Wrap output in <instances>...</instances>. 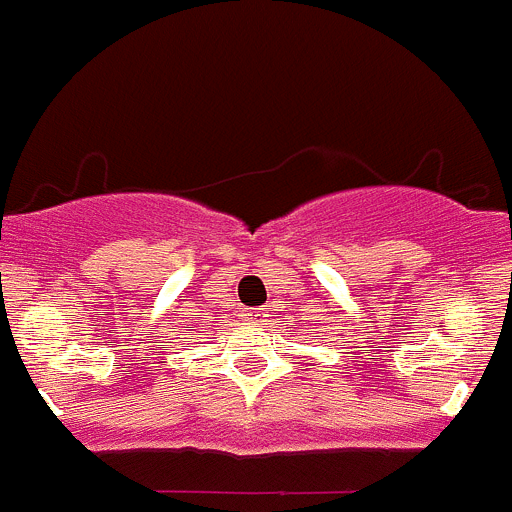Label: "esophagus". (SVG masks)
I'll return each mask as SVG.
<instances>
[{
  "mask_svg": "<svg viewBox=\"0 0 512 512\" xmlns=\"http://www.w3.org/2000/svg\"><path fill=\"white\" fill-rule=\"evenodd\" d=\"M245 317H247V322H252V324L265 322V319H262V317H265V314H262V312H250V314H245Z\"/></svg>",
  "mask_w": 512,
  "mask_h": 512,
  "instance_id": "1",
  "label": "esophagus"
}]
</instances>
